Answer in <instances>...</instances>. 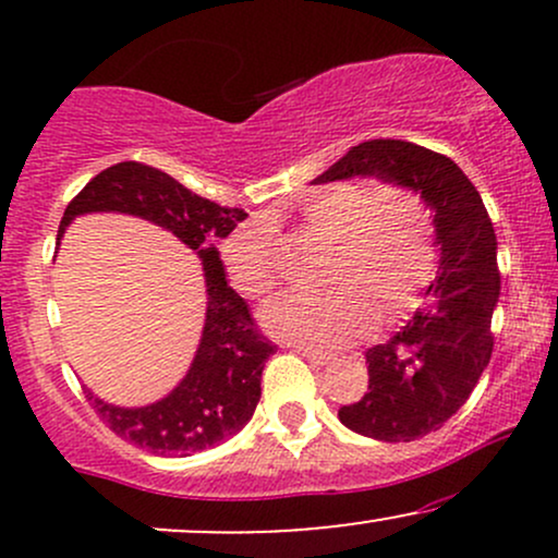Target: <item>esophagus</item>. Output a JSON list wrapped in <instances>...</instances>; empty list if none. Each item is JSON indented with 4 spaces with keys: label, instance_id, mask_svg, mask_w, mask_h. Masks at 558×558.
Instances as JSON below:
<instances>
[{
    "label": "esophagus",
    "instance_id": "obj_1",
    "mask_svg": "<svg viewBox=\"0 0 558 558\" xmlns=\"http://www.w3.org/2000/svg\"><path fill=\"white\" fill-rule=\"evenodd\" d=\"M296 351L304 360H310L312 364H317V367H323V364H330L332 354H325V351H315V349H304V345H296Z\"/></svg>",
    "mask_w": 558,
    "mask_h": 558
}]
</instances>
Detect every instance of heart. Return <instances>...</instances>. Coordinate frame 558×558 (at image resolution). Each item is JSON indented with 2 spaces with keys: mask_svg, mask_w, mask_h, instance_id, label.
<instances>
[{
  "mask_svg": "<svg viewBox=\"0 0 558 558\" xmlns=\"http://www.w3.org/2000/svg\"><path fill=\"white\" fill-rule=\"evenodd\" d=\"M306 233L330 241L325 293H283L267 301L262 325L272 336L341 349L380 323H396L417 306L430 280L433 226L417 194L396 185L330 183L299 204ZM226 270L243 296H265L278 283V257L265 228L230 235Z\"/></svg>",
  "mask_w": 558,
  "mask_h": 558,
  "instance_id": "obj_1",
  "label": "heart"
}]
</instances>
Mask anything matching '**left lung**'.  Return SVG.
Listing matches in <instances>:
<instances>
[{
    "label": "left lung",
    "mask_w": 558,
    "mask_h": 558,
    "mask_svg": "<svg viewBox=\"0 0 558 558\" xmlns=\"http://www.w3.org/2000/svg\"><path fill=\"white\" fill-rule=\"evenodd\" d=\"M349 178L414 191L433 213L438 272L422 296V310L390 341L364 351L369 390L338 409V420L364 438L409 444L444 427L488 367L490 319L501 296L496 230L459 165L425 146L364 141L312 183Z\"/></svg>",
    "instance_id": "8db88e82"
}]
</instances>
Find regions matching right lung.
<instances>
[{"label":"right lung","mask_w":558,"mask_h":558,"mask_svg":"<svg viewBox=\"0 0 558 558\" xmlns=\"http://www.w3.org/2000/svg\"><path fill=\"white\" fill-rule=\"evenodd\" d=\"M118 213L159 226L202 259L207 312L198 349L183 380L146 407H114L86 388L88 401L112 433L151 453H191L213 448L252 420L262 396V369L275 345L257 330L248 304L228 286L226 265L215 243L246 220L196 196L168 172L138 162H118L86 183L62 215L57 246L81 215Z\"/></svg>","instance_id":"right-lung-1"}]
</instances>
